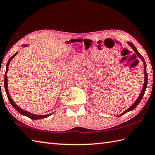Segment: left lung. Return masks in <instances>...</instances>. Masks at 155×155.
Returning <instances> with one entry per match:
<instances>
[{
  "mask_svg": "<svg viewBox=\"0 0 155 155\" xmlns=\"http://www.w3.org/2000/svg\"><path fill=\"white\" fill-rule=\"evenodd\" d=\"M128 44L129 45L130 47L133 49V51H134V52H135V53L137 54L138 57H139L141 59V60L143 61V64H144V84H143V89H142V91H141V93H140V95L139 96V97L137 98V99L136 100V101L134 102V103L132 105H131V106H130L129 108H128V109H127L124 112H123V113H121L120 114H119V115H118V116H117V117L122 116V115H123V114H124L125 113H128V112H129V111H131L132 110H133L134 108H135V107L137 106V105L140 103V102L141 101V100H142L143 97V95H144V93H145L146 88H147V87L148 75H147V65H146V63H145V61H144V59L143 56L141 55V54L139 53V51H137V48H136L135 47H134V45L133 43H131V42H128Z\"/></svg>",
  "mask_w": 155,
  "mask_h": 155,
  "instance_id": "left-lung-1",
  "label": "left lung"
}]
</instances>
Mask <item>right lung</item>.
Segmentation results:
<instances>
[{
  "label": "right lung",
  "mask_w": 155,
  "mask_h": 155,
  "mask_svg": "<svg viewBox=\"0 0 155 155\" xmlns=\"http://www.w3.org/2000/svg\"><path fill=\"white\" fill-rule=\"evenodd\" d=\"M28 45H23L22 47H28ZM18 53V52H16L14 55H12V57L9 58V60H8L7 64H6V72H5V81H4V82H5V89L6 95H7V97L8 98L10 103H11L12 106L14 107L15 109L20 114H21L22 115H24V116H26V117H27L28 118H31V119H32V120H37V119H40V118H47V117H48L49 116H51V115L52 114V113L48 114H45V115H37V114H32L31 113H29V112H28V111H26L25 110H23V109H22L21 108H20L17 104H15V102L12 101V98L11 97V95H10V94L8 93V89L7 72H8V66H9L10 62H11V61H12V59L14 58L15 56Z\"/></svg>",
  "instance_id": "1"
}]
</instances>
